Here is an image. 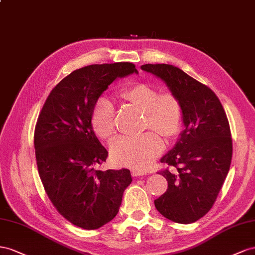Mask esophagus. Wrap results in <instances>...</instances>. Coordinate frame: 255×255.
<instances>
[{
    "label": "esophagus",
    "mask_w": 255,
    "mask_h": 255,
    "mask_svg": "<svg viewBox=\"0 0 255 255\" xmlns=\"http://www.w3.org/2000/svg\"><path fill=\"white\" fill-rule=\"evenodd\" d=\"M131 173H132V175H133V176H142V175H146V172L140 171V170H134V169L131 171Z\"/></svg>",
    "instance_id": "esophagus-1"
}]
</instances>
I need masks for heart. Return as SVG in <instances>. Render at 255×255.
<instances>
[{
    "instance_id": "b5f03b06",
    "label": "heart",
    "mask_w": 255,
    "mask_h": 255,
    "mask_svg": "<svg viewBox=\"0 0 255 255\" xmlns=\"http://www.w3.org/2000/svg\"><path fill=\"white\" fill-rule=\"evenodd\" d=\"M119 97L143 111V128L151 129L137 136H121L111 144L115 162L136 170H145L160 155L162 141H172L184 127V108L176 94L160 93L155 87L136 83L120 90ZM115 109L110 100L97 99L92 113V126L96 134L110 140L115 134Z\"/></svg>"
}]
</instances>
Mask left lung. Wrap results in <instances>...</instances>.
<instances>
[{"instance_id": "left-lung-1", "label": "left lung", "mask_w": 255, "mask_h": 255, "mask_svg": "<svg viewBox=\"0 0 255 255\" xmlns=\"http://www.w3.org/2000/svg\"><path fill=\"white\" fill-rule=\"evenodd\" d=\"M141 68L162 79L184 108V131L161 160L166 191L155 200L158 212L177 223H192L205 216L227 177L233 154L230 124L216 94L208 86L168 64Z\"/></svg>"}]
</instances>
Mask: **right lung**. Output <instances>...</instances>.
Wrapping results in <instances>:
<instances>
[{
    "label": "right lung",
    "instance_id": "right-lung-1",
    "mask_svg": "<svg viewBox=\"0 0 255 255\" xmlns=\"http://www.w3.org/2000/svg\"><path fill=\"white\" fill-rule=\"evenodd\" d=\"M137 72L128 62L95 64L56 84L39 113L34 133L36 162L45 191L65 219L96 230L118 215L131 184L128 169L98 171L108 150L92 127L94 106L116 78Z\"/></svg>",
    "mask_w": 255,
    "mask_h": 255
}]
</instances>
